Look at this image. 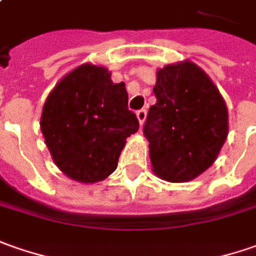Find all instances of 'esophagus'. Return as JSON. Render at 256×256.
<instances>
[{"instance_id": "esophagus-1", "label": "esophagus", "mask_w": 256, "mask_h": 256, "mask_svg": "<svg viewBox=\"0 0 256 256\" xmlns=\"http://www.w3.org/2000/svg\"><path fill=\"white\" fill-rule=\"evenodd\" d=\"M136 116H137V120H138V123H140V126H142V124L144 123L146 116H147V112H146L144 109H142V110L137 112Z\"/></svg>"}]
</instances>
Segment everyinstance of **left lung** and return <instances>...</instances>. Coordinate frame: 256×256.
Masks as SVG:
<instances>
[{
	"label": "left lung",
	"mask_w": 256,
	"mask_h": 256,
	"mask_svg": "<svg viewBox=\"0 0 256 256\" xmlns=\"http://www.w3.org/2000/svg\"><path fill=\"white\" fill-rule=\"evenodd\" d=\"M156 104L144 124L152 168L170 182L197 178L228 136V109L210 76L188 59L156 72Z\"/></svg>",
	"instance_id": "8db88e82"
}]
</instances>
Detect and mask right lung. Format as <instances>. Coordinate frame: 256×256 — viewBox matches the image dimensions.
Here are the masks:
<instances>
[{"instance_id":"right-lung-1","label":"right lung","mask_w":256,"mask_h":256,"mask_svg":"<svg viewBox=\"0 0 256 256\" xmlns=\"http://www.w3.org/2000/svg\"><path fill=\"white\" fill-rule=\"evenodd\" d=\"M128 99L126 84H113L102 65L82 64L55 84L40 124L52 160L65 176L93 184L116 170L126 138L138 130Z\"/></svg>"}]
</instances>
